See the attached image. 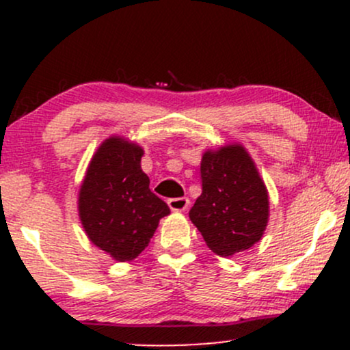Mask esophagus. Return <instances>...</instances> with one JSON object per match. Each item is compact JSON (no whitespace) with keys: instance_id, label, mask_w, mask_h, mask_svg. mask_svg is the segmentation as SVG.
Instances as JSON below:
<instances>
[{"instance_id":"esophagus-1","label":"esophagus","mask_w":350,"mask_h":350,"mask_svg":"<svg viewBox=\"0 0 350 350\" xmlns=\"http://www.w3.org/2000/svg\"><path fill=\"white\" fill-rule=\"evenodd\" d=\"M167 206L171 211L174 212H184L189 207V199L187 198H174L167 200Z\"/></svg>"}]
</instances>
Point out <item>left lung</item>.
Here are the masks:
<instances>
[{"label":"left lung","mask_w":350,"mask_h":350,"mask_svg":"<svg viewBox=\"0 0 350 350\" xmlns=\"http://www.w3.org/2000/svg\"><path fill=\"white\" fill-rule=\"evenodd\" d=\"M202 194L189 211L217 255L245 252L262 240L270 219L268 189L243 144L207 150L200 161Z\"/></svg>","instance_id":"obj_1"}]
</instances>
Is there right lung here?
<instances>
[{
    "label": "right lung",
    "instance_id": "obj_1",
    "mask_svg": "<svg viewBox=\"0 0 350 350\" xmlns=\"http://www.w3.org/2000/svg\"><path fill=\"white\" fill-rule=\"evenodd\" d=\"M143 154L138 143L110 136L92 156L79 191V217L88 240L116 262L135 260L171 212L151 192Z\"/></svg>",
    "mask_w": 350,
    "mask_h": 350
}]
</instances>
